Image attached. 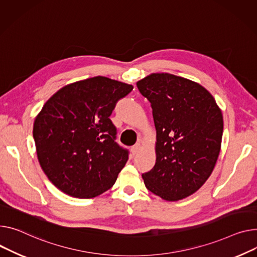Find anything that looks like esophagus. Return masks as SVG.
<instances>
[{
	"label": "esophagus",
	"mask_w": 257,
	"mask_h": 257,
	"mask_svg": "<svg viewBox=\"0 0 257 257\" xmlns=\"http://www.w3.org/2000/svg\"><path fill=\"white\" fill-rule=\"evenodd\" d=\"M141 149H142V145L139 143V144H136V145H134V146L132 147L131 152H132L133 155H135V154H138V153L141 151Z\"/></svg>",
	"instance_id": "obj_1"
}]
</instances>
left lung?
<instances>
[{
  "label": "left lung",
  "mask_w": 257,
  "mask_h": 257,
  "mask_svg": "<svg viewBox=\"0 0 257 257\" xmlns=\"http://www.w3.org/2000/svg\"><path fill=\"white\" fill-rule=\"evenodd\" d=\"M151 103L157 131L156 163L143 174L147 189L175 201L193 194L211 176L221 148L223 116L200 84L168 73L136 83Z\"/></svg>",
  "instance_id": "obj_1"
}]
</instances>
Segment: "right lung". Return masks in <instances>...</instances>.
<instances>
[{
	"instance_id": "obj_1",
	"label": "right lung",
	"mask_w": 257,
	"mask_h": 257,
	"mask_svg": "<svg viewBox=\"0 0 257 257\" xmlns=\"http://www.w3.org/2000/svg\"><path fill=\"white\" fill-rule=\"evenodd\" d=\"M130 84L96 76L68 84L50 97L33 128L39 163L64 193L92 198L115 183L129 151L109 118Z\"/></svg>"
}]
</instances>
